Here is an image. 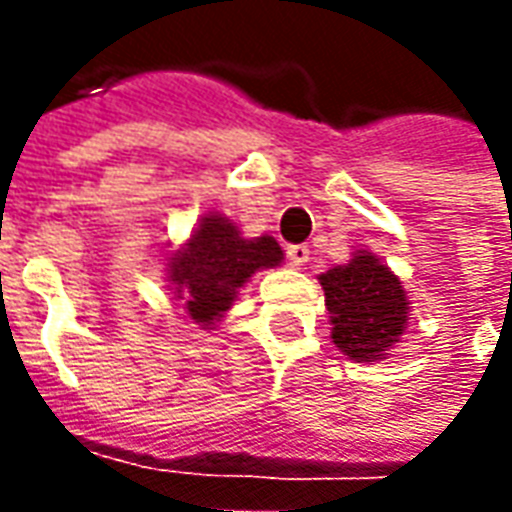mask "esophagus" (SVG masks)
<instances>
[{"label":"esophagus","instance_id":"esophagus-1","mask_svg":"<svg viewBox=\"0 0 512 512\" xmlns=\"http://www.w3.org/2000/svg\"><path fill=\"white\" fill-rule=\"evenodd\" d=\"M288 260L293 263V266H304V263L310 260V246H304V244L288 246Z\"/></svg>","mask_w":512,"mask_h":512}]
</instances>
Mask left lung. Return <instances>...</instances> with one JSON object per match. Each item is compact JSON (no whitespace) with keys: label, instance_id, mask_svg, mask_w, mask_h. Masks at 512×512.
<instances>
[{"label":"left lung","instance_id":"left-lung-1","mask_svg":"<svg viewBox=\"0 0 512 512\" xmlns=\"http://www.w3.org/2000/svg\"><path fill=\"white\" fill-rule=\"evenodd\" d=\"M334 345L356 362H376L400 340L408 299L400 279L370 252L321 274Z\"/></svg>","mask_w":512,"mask_h":512}]
</instances>
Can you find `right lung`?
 Instances as JSON below:
<instances>
[{
    "instance_id": "obj_1",
    "label": "right lung",
    "mask_w": 512,
    "mask_h": 512,
    "mask_svg": "<svg viewBox=\"0 0 512 512\" xmlns=\"http://www.w3.org/2000/svg\"><path fill=\"white\" fill-rule=\"evenodd\" d=\"M282 249L274 238H241L224 216H205L183 252L172 257L169 279L186 299L191 321L211 326L233 307L235 293L260 268L277 266Z\"/></svg>"
}]
</instances>
